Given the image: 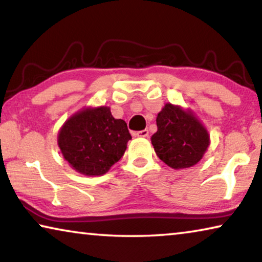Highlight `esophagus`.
<instances>
[{"label":"esophagus","instance_id":"esophagus-1","mask_svg":"<svg viewBox=\"0 0 262 262\" xmlns=\"http://www.w3.org/2000/svg\"><path fill=\"white\" fill-rule=\"evenodd\" d=\"M136 136L139 137H148L149 136V130L148 129H143L136 133Z\"/></svg>","mask_w":262,"mask_h":262}]
</instances>
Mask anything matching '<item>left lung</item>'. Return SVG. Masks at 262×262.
Here are the masks:
<instances>
[{
	"instance_id": "1",
	"label": "left lung",
	"mask_w": 262,
	"mask_h": 262,
	"mask_svg": "<svg viewBox=\"0 0 262 262\" xmlns=\"http://www.w3.org/2000/svg\"><path fill=\"white\" fill-rule=\"evenodd\" d=\"M151 143L157 156L176 170L195 165L209 147V134L192 111L165 104L158 113Z\"/></svg>"
}]
</instances>
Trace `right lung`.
Instances as JSON below:
<instances>
[{
    "label": "right lung",
    "mask_w": 262,
    "mask_h": 262,
    "mask_svg": "<svg viewBox=\"0 0 262 262\" xmlns=\"http://www.w3.org/2000/svg\"><path fill=\"white\" fill-rule=\"evenodd\" d=\"M132 139L127 123L114 119L107 106L86 107L61 127L57 144L62 156L84 176H103L126 151Z\"/></svg>",
    "instance_id": "1"
}]
</instances>
